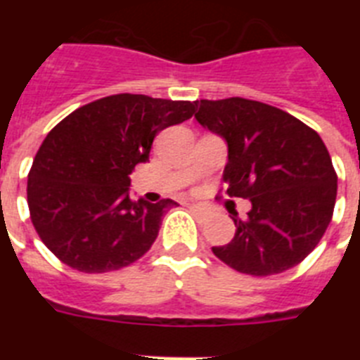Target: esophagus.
Returning <instances> with one entry per match:
<instances>
[{"mask_svg":"<svg viewBox=\"0 0 360 360\" xmlns=\"http://www.w3.org/2000/svg\"><path fill=\"white\" fill-rule=\"evenodd\" d=\"M191 211L194 213V217H196L200 222H203V220L207 219V214H209V211L203 207L202 203H191Z\"/></svg>","mask_w":360,"mask_h":360,"instance_id":"1","label":"esophagus"}]
</instances>
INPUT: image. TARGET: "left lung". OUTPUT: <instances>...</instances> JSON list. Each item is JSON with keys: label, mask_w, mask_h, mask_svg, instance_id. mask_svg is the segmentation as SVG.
Returning a JSON list of instances; mask_svg holds the SVG:
<instances>
[{"label": "left lung", "mask_w": 360, "mask_h": 360, "mask_svg": "<svg viewBox=\"0 0 360 360\" xmlns=\"http://www.w3.org/2000/svg\"><path fill=\"white\" fill-rule=\"evenodd\" d=\"M196 121L228 146L222 179L230 196L250 200L246 219L213 254L254 276L295 267L323 237L336 202V172L316 130L269 104L231 97L198 101Z\"/></svg>", "instance_id": "8db88e82"}]
</instances>
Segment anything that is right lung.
<instances>
[{
    "instance_id": "1",
    "label": "right lung",
    "mask_w": 360,
    "mask_h": 360,
    "mask_svg": "<svg viewBox=\"0 0 360 360\" xmlns=\"http://www.w3.org/2000/svg\"><path fill=\"white\" fill-rule=\"evenodd\" d=\"M196 103L112 95L75 110L39 147L27 175L31 222L69 267L108 273L140 259L174 200H130V174L160 130L191 120Z\"/></svg>"
}]
</instances>
